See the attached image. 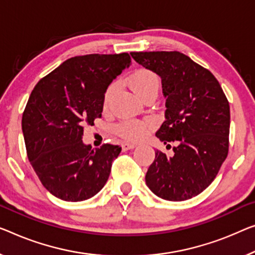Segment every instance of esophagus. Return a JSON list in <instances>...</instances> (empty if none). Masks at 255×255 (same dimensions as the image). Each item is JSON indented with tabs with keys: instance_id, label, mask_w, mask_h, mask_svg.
<instances>
[{
	"instance_id": "esophagus-1",
	"label": "esophagus",
	"mask_w": 255,
	"mask_h": 255,
	"mask_svg": "<svg viewBox=\"0 0 255 255\" xmlns=\"http://www.w3.org/2000/svg\"><path fill=\"white\" fill-rule=\"evenodd\" d=\"M136 145L134 143H128V142H125L121 144V147H123V151H128V150H131L134 149Z\"/></svg>"
}]
</instances>
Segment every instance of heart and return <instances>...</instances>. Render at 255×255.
Listing matches in <instances>:
<instances>
[{"instance_id": "heart-1", "label": "heart", "mask_w": 255, "mask_h": 255, "mask_svg": "<svg viewBox=\"0 0 255 255\" xmlns=\"http://www.w3.org/2000/svg\"><path fill=\"white\" fill-rule=\"evenodd\" d=\"M128 83L130 85L132 90L136 95L142 98L150 93H157L160 87V79L158 74L149 68H138L132 72L130 77L128 78ZM117 85L111 83L105 90L104 94V108H108L111 98L116 93ZM150 129V124L146 121H136V120H123L117 125L116 131L121 137L127 139H139L146 134Z\"/></svg>"}]
</instances>
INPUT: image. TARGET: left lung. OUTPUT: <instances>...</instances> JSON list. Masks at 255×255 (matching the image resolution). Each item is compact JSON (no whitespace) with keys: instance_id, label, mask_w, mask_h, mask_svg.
Wrapping results in <instances>:
<instances>
[{"instance_id":"1","label":"left lung","mask_w":255,"mask_h":255,"mask_svg":"<svg viewBox=\"0 0 255 255\" xmlns=\"http://www.w3.org/2000/svg\"><path fill=\"white\" fill-rule=\"evenodd\" d=\"M130 55L161 78L166 120L155 136L164 144L175 143L172 155L155 151L146 185L165 200L192 198L214 181L228 155L229 102L214 75L182 52Z\"/></svg>"}]
</instances>
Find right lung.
Instances as JSON below:
<instances>
[{
  "label": "right lung",
  "mask_w": 255,
  "mask_h": 255,
  "mask_svg": "<svg viewBox=\"0 0 255 255\" xmlns=\"http://www.w3.org/2000/svg\"><path fill=\"white\" fill-rule=\"evenodd\" d=\"M127 52L72 57L37 82L22 113L28 160L41 183L65 201H82L100 192L121 147L82 142L83 126L102 117L104 94L130 65Z\"/></svg>",
  "instance_id": "add662e5"
}]
</instances>
